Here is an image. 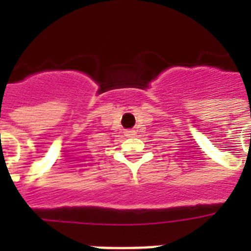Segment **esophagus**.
<instances>
[{
	"mask_svg": "<svg viewBox=\"0 0 251 251\" xmlns=\"http://www.w3.org/2000/svg\"><path fill=\"white\" fill-rule=\"evenodd\" d=\"M135 133H137L135 130H125V137H134Z\"/></svg>",
	"mask_w": 251,
	"mask_h": 251,
	"instance_id": "obj_1",
	"label": "esophagus"
}]
</instances>
